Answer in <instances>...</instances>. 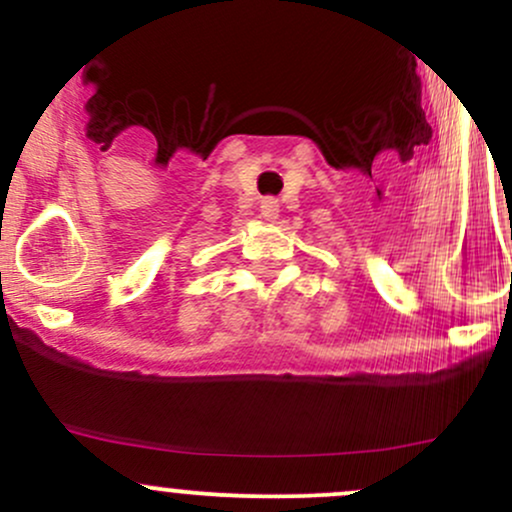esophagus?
I'll use <instances>...</instances> for the list:
<instances>
[{
  "instance_id": "34e87169",
  "label": "esophagus",
  "mask_w": 512,
  "mask_h": 512,
  "mask_svg": "<svg viewBox=\"0 0 512 512\" xmlns=\"http://www.w3.org/2000/svg\"><path fill=\"white\" fill-rule=\"evenodd\" d=\"M260 215L262 220H267V223H275L277 215H280V203H277L275 198H265L260 205Z\"/></svg>"
}]
</instances>
